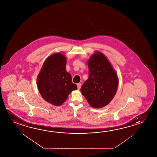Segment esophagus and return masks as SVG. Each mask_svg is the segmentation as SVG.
I'll return each mask as SVG.
<instances>
[{"label":"esophagus","instance_id":"obj_1","mask_svg":"<svg viewBox=\"0 0 157 157\" xmlns=\"http://www.w3.org/2000/svg\"><path fill=\"white\" fill-rule=\"evenodd\" d=\"M82 86V84L81 83H78L77 84V86H78V90H80V87Z\"/></svg>","mask_w":157,"mask_h":157}]
</instances>
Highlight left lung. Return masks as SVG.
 Masks as SVG:
<instances>
[{"instance_id": "8db88e82", "label": "left lung", "mask_w": 157, "mask_h": 157, "mask_svg": "<svg viewBox=\"0 0 157 157\" xmlns=\"http://www.w3.org/2000/svg\"><path fill=\"white\" fill-rule=\"evenodd\" d=\"M88 79L80 91L90 106L99 109L107 106L115 97L118 85L117 75L107 58L96 51L88 61Z\"/></svg>"}]
</instances>
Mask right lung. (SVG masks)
Instances as JSON below:
<instances>
[{"instance_id":"1","label":"right lung","mask_w":157,"mask_h":157,"mask_svg":"<svg viewBox=\"0 0 157 157\" xmlns=\"http://www.w3.org/2000/svg\"><path fill=\"white\" fill-rule=\"evenodd\" d=\"M67 59L61 53H55L46 59L37 77V84L40 93L46 101L60 106L68 96L77 90L71 82V74L66 71Z\"/></svg>"}]
</instances>
